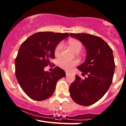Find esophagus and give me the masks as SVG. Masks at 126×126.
I'll return each instance as SVG.
<instances>
[{
  "label": "esophagus",
  "mask_w": 126,
  "mask_h": 126,
  "mask_svg": "<svg viewBox=\"0 0 126 126\" xmlns=\"http://www.w3.org/2000/svg\"><path fill=\"white\" fill-rule=\"evenodd\" d=\"M70 74H71V72H69V71H66V76H68Z\"/></svg>",
  "instance_id": "esophagus-1"
}]
</instances>
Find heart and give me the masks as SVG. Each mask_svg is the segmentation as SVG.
Here are the masks:
<instances>
[{
    "label": "heart",
    "instance_id": "b5f03b06",
    "mask_svg": "<svg viewBox=\"0 0 126 126\" xmlns=\"http://www.w3.org/2000/svg\"><path fill=\"white\" fill-rule=\"evenodd\" d=\"M68 44L75 52H79L82 48V44L80 41L76 40H70L68 41ZM62 49V43H59L55 47L54 50V55L56 57L60 56ZM78 64V61L76 60H68L66 59H62L59 62V65L62 69L66 70H70Z\"/></svg>",
    "mask_w": 126,
    "mask_h": 126
}]
</instances>
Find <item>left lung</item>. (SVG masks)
Wrapping results in <instances>:
<instances>
[{
	"mask_svg": "<svg viewBox=\"0 0 126 126\" xmlns=\"http://www.w3.org/2000/svg\"><path fill=\"white\" fill-rule=\"evenodd\" d=\"M70 36L79 40L85 46L86 60L78 69L83 76H88L82 79L76 75L69 92L76 103L89 106L99 101L112 83L115 70L112 50L98 36L85 33H70Z\"/></svg>",
	"mask_w": 126,
	"mask_h": 126,
	"instance_id": "1",
	"label": "left lung"
}]
</instances>
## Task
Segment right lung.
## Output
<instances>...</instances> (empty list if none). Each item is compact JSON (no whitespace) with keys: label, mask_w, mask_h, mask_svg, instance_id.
<instances>
[{"label":"right lung","mask_w":126,"mask_h":126,"mask_svg":"<svg viewBox=\"0 0 126 126\" xmlns=\"http://www.w3.org/2000/svg\"><path fill=\"white\" fill-rule=\"evenodd\" d=\"M68 33L39 32L29 37L21 45L15 59V75L24 92L31 99L43 101L54 93L59 79L66 76L58 66L52 72H45V67L54 59L56 46ZM54 66H55V65Z\"/></svg>","instance_id":"right-lung-1"}]
</instances>
